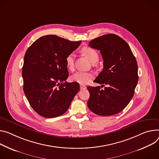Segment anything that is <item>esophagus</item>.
Here are the masks:
<instances>
[{"label": "esophagus", "mask_w": 159, "mask_h": 159, "mask_svg": "<svg viewBox=\"0 0 159 159\" xmlns=\"http://www.w3.org/2000/svg\"><path fill=\"white\" fill-rule=\"evenodd\" d=\"M80 88L81 89H86L85 86H84V85H82V84H80Z\"/></svg>", "instance_id": "obj_1"}]
</instances>
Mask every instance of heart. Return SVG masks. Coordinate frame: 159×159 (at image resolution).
<instances>
[{"instance_id": "obj_1", "label": "heart", "mask_w": 159, "mask_h": 159, "mask_svg": "<svg viewBox=\"0 0 159 159\" xmlns=\"http://www.w3.org/2000/svg\"><path fill=\"white\" fill-rule=\"evenodd\" d=\"M82 53L88 58V60L93 63L98 61L99 59L98 52L94 49L91 47H84L81 50ZM66 65L68 69L72 70L74 65V56L71 53L69 54L65 59ZM93 78V75L89 72L77 71L71 77L72 81L76 82L80 84H86Z\"/></svg>"}]
</instances>
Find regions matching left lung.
Here are the masks:
<instances>
[{"label": "left lung", "mask_w": 159, "mask_h": 159, "mask_svg": "<svg viewBox=\"0 0 159 159\" xmlns=\"http://www.w3.org/2000/svg\"><path fill=\"white\" fill-rule=\"evenodd\" d=\"M89 46L100 50L103 69L94 82L107 85L88 86V106L93 113L110 116L122 111L133 97L138 81V64L127 43L119 36L109 34L89 42Z\"/></svg>", "instance_id": "left-lung-1"}]
</instances>
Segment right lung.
Listing matches in <instances>:
<instances>
[{
	"mask_svg": "<svg viewBox=\"0 0 159 159\" xmlns=\"http://www.w3.org/2000/svg\"><path fill=\"white\" fill-rule=\"evenodd\" d=\"M80 43L49 35L38 39L26 50L22 68L23 91L41 116L54 118L64 114L79 91V83L65 81L68 77L65 59Z\"/></svg>",
	"mask_w": 159,
	"mask_h": 159,
	"instance_id": "add662e5",
	"label": "right lung"
}]
</instances>
